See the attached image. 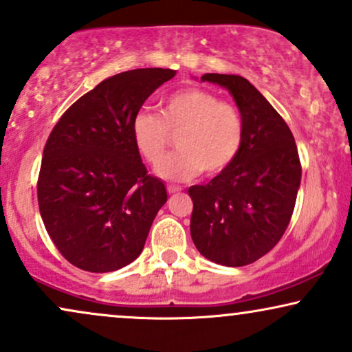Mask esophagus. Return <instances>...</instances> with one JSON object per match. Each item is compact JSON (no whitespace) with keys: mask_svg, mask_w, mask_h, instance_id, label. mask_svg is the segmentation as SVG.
<instances>
[{"mask_svg":"<svg viewBox=\"0 0 352 352\" xmlns=\"http://www.w3.org/2000/svg\"><path fill=\"white\" fill-rule=\"evenodd\" d=\"M167 192L170 195L179 193V192H182V187H179V185H167Z\"/></svg>","mask_w":352,"mask_h":352,"instance_id":"34e87169","label":"esophagus"}]
</instances>
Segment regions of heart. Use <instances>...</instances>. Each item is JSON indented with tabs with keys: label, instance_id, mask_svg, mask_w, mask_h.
<instances>
[{
	"label": "heart",
	"instance_id": "heart-1",
	"mask_svg": "<svg viewBox=\"0 0 352 352\" xmlns=\"http://www.w3.org/2000/svg\"><path fill=\"white\" fill-rule=\"evenodd\" d=\"M177 136L179 152L159 168V175L187 182L205 172L217 175L231 167L244 144L245 124L238 107L201 88H187L164 100L160 114L139 111L131 134L135 149L159 167Z\"/></svg>",
	"mask_w": 352,
	"mask_h": 352
}]
</instances>
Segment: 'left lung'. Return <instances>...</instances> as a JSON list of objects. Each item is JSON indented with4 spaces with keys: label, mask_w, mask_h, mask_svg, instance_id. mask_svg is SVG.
I'll return each mask as SVG.
<instances>
[{
    "label": "left lung",
    "mask_w": 352,
    "mask_h": 352,
    "mask_svg": "<svg viewBox=\"0 0 352 352\" xmlns=\"http://www.w3.org/2000/svg\"><path fill=\"white\" fill-rule=\"evenodd\" d=\"M203 82L228 88L245 124L231 167L206 185H193L190 232L201 256L243 267L265 256L289 226L302 180L294 134L262 93L239 75L206 74Z\"/></svg>",
    "instance_id": "left-lung-1"
}]
</instances>
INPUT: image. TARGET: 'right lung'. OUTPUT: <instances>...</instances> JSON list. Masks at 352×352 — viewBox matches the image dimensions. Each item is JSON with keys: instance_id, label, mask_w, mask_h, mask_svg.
<instances>
[{"instance_id": "add662e5", "label": "right lung", "mask_w": 352, "mask_h": 352, "mask_svg": "<svg viewBox=\"0 0 352 352\" xmlns=\"http://www.w3.org/2000/svg\"><path fill=\"white\" fill-rule=\"evenodd\" d=\"M170 69L113 75L62 114L44 147L37 200L50 239L75 267L113 272L138 259L167 190L147 173L131 124Z\"/></svg>"}]
</instances>
